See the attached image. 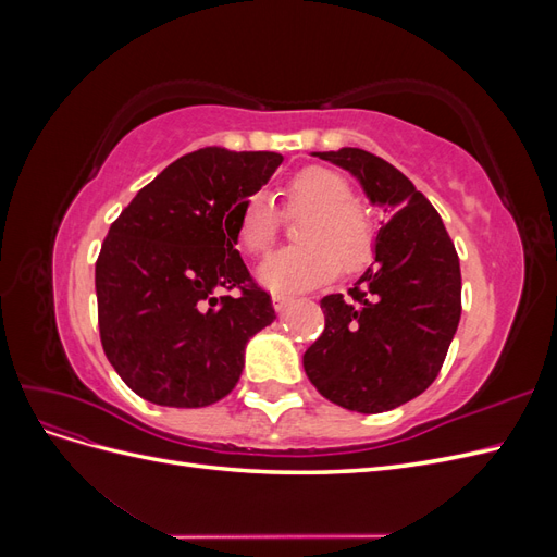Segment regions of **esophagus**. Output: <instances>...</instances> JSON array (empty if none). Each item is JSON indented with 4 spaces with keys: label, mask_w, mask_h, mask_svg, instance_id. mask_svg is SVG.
Returning <instances> with one entry per match:
<instances>
[{
    "label": "esophagus",
    "mask_w": 557,
    "mask_h": 557,
    "mask_svg": "<svg viewBox=\"0 0 557 557\" xmlns=\"http://www.w3.org/2000/svg\"><path fill=\"white\" fill-rule=\"evenodd\" d=\"M272 301H274V309H276L278 313H283L285 309H288V307L293 305V297H288V295H281V293H276V295L272 297Z\"/></svg>",
    "instance_id": "1"
}]
</instances>
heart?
Masks as SVG:
<instances>
[{"instance_id": "obj_1", "label": "heart", "mask_w": 557, "mask_h": 557, "mask_svg": "<svg viewBox=\"0 0 557 557\" xmlns=\"http://www.w3.org/2000/svg\"><path fill=\"white\" fill-rule=\"evenodd\" d=\"M283 215H307L297 227L299 246L264 260L260 281L274 293H305L339 272H358L374 250V227L352 199L350 183L327 166H307L283 188ZM281 230V213L267 193H252L234 215V239L248 256H262Z\"/></svg>"}]
</instances>
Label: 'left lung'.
Wrapping results in <instances>:
<instances>
[{
  "mask_svg": "<svg viewBox=\"0 0 557 557\" xmlns=\"http://www.w3.org/2000/svg\"><path fill=\"white\" fill-rule=\"evenodd\" d=\"M350 172L387 211L374 264L320 299L325 330L305 352L315 391L358 413H383L425 393L460 323V260L442 215L391 162L362 148L313 153Z\"/></svg>",
  "mask_w": 557,
  "mask_h": 557,
  "instance_id": "8db88e82",
  "label": "left lung"
}]
</instances>
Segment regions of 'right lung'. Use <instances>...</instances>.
Masks as SVG:
<instances>
[{
	"label": "right lung",
	"instance_id": "1",
	"mask_svg": "<svg viewBox=\"0 0 557 557\" xmlns=\"http://www.w3.org/2000/svg\"><path fill=\"white\" fill-rule=\"evenodd\" d=\"M281 162L269 150L199 148L109 227L95 264L99 336L139 397L199 409L237 385L248 339L276 313L234 248V215ZM223 287L243 293L215 296Z\"/></svg>",
	"mask_w": 557,
	"mask_h": 557
}]
</instances>
